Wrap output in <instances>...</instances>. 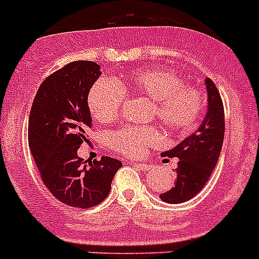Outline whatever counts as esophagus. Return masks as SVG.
<instances>
[{
	"label": "esophagus",
	"instance_id": "1",
	"mask_svg": "<svg viewBox=\"0 0 259 259\" xmlns=\"http://www.w3.org/2000/svg\"><path fill=\"white\" fill-rule=\"evenodd\" d=\"M133 165L136 166L137 169L141 170V171H146V170L150 169V165L148 163H141V162H133Z\"/></svg>",
	"mask_w": 259,
	"mask_h": 259
}]
</instances>
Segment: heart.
Wrapping results in <instances>:
<instances>
[{
  "label": "heart",
  "instance_id": "obj_1",
  "mask_svg": "<svg viewBox=\"0 0 259 259\" xmlns=\"http://www.w3.org/2000/svg\"><path fill=\"white\" fill-rule=\"evenodd\" d=\"M125 94L151 100L150 119H157L166 132H190L202 115L205 101L199 90L169 69H141L125 79L96 82L88 96V106L101 123L117 121L125 105ZM158 132L153 126H123L109 137L110 148L125 157L138 158L157 145Z\"/></svg>",
  "mask_w": 259,
  "mask_h": 259
}]
</instances>
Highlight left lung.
Here are the masks:
<instances>
[{
  "label": "left lung",
  "instance_id": "obj_1",
  "mask_svg": "<svg viewBox=\"0 0 259 259\" xmlns=\"http://www.w3.org/2000/svg\"><path fill=\"white\" fill-rule=\"evenodd\" d=\"M207 113L198 130L185 138L178 146L162 153L163 157H177V182L159 198L169 203H182L198 194L209 181L217 165L225 136L224 102L218 88L206 79Z\"/></svg>",
  "mask_w": 259,
  "mask_h": 259
}]
</instances>
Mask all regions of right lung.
I'll use <instances>...</instances> for the list:
<instances>
[{
  "label": "right lung",
  "instance_id": "right-lung-1",
  "mask_svg": "<svg viewBox=\"0 0 259 259\" xmlns=\"http://www.w3.org/2000/svg\"><path fill=\"white\" fill-rule=\"evenodd\" d=\"M92 61H74L46 77L29 115L27 140L42 182L65 205L89 209L108 197L122 162L111 157L85 165L77 150L92 127L88 94L100 77Z\"/></svg>",
  "mask_w": 259,
  "mask_h": 259
}]
</instances>
